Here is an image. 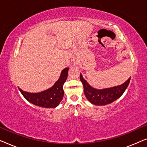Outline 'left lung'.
Instances as JSON below:
<instances>
[{
	"mask_svg": "<svg viewBox=\"0 0 147 147\" xmlns=\"http://www.w3.org/2000/svg\"><path fill=\"white\" fill-rule=\"evenodd\" d=\"M80 78L84 86V92L86 98L92 104L96 106L107 105L118 99L125 92L130 81V77L120 86L104 89H96L88 83L82 74H80Z\"/></svg>",
	"mask_w": 147,
	"mask_h": 147,
	"instance_id": "left-lung-1",
	"label": "left lung"
}]
</instances>
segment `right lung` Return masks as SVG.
<instances>
[{
    "instance_id": "add662e5",
    "label": "right lung",
    "mask_w": 147,
    "mask_h": 147,
    "mask_svg": "<svg viewBox=\"0 0 147 147\" xmlns=\"http://www.w3.org/2000/svg\"><path fill=\"white\" fill-rule=\"evenodd\" d=\"M69 68L66 67L61 72V75L54 85L49 89L37 93H30L19 88L24 98L34 105L42 108H54L60 104L63 99L64 91L63 86L67 80Z\"/></svg>"
}]
</instances>
